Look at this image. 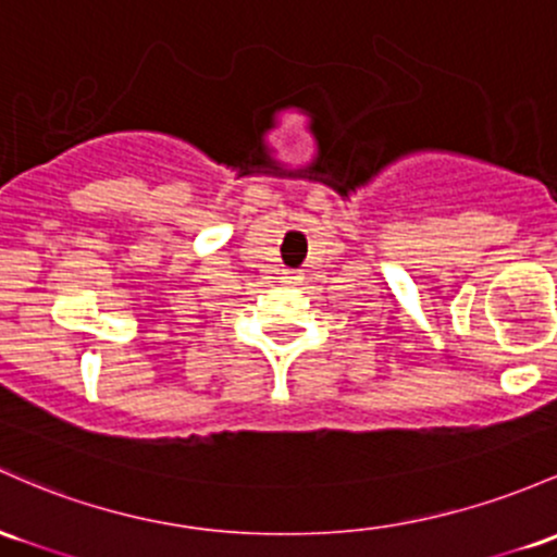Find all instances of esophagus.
Returning a JSON list of instances; mask_svg holds the SVG:
<instances>
[{
	"label": "esophagus",
	"instance_id": "esophagus-1",
	"mask_svg": "<svg viewBox=\"0 0 557 557\" xmlns=\"http://www.w3.org/2000/svg\"><path fill=\"white\" fill-rule=\"evenodd\" d=\"M280 280H283V283L293 285V283H298V280H301V277H298V272H288V269H283V277H280Z\"/></svg>",
	"mask_w": 557,
	"mask_h": 557
}]
</instances>
